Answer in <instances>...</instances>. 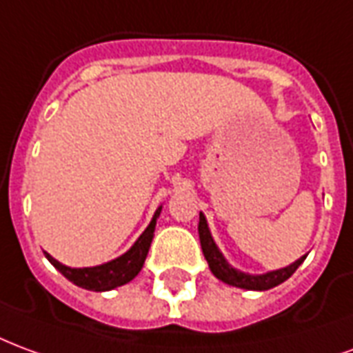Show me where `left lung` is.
<instances>
[{"label":"left lung","mask_w":353,"mask_h":353,"mask_svg":"<svg viewBox=\"0 0 353 353\" xmlns=\"http://www.w3.org/2000/svg\"><path fill=\"white\" fill-rule=\"evenodd\" d=\"M199 241H201V248L203 254H205V259H207L208 267H210V271L214 274L216 279L222 280L225 284L235 285V288H243V290H256V292H265V290H271L274 285L282 284L285 280L292 276L293 272L297 271V267H299L307 256H303L299 258L295 263L288 265L284 269H279V271H271V272H265V274H248V272L243 271H236L233 269L225 258L222 256V252L218 250V246H216L214 239L210 235V231H208L207 220H205V216L203 212L199 214Z\"/></svg>","instance_id":"8db88e82"}]
</instances>
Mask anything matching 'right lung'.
Here are the masks:
<instances>
[{"instance_id":"right-lung-1","label":"right lung","mask_w":353,"mask_h":353,"mask_svg":"<svg viewBox=\"0 0 353 353\" xmlns=\"http://www.w3.org/2000/svg\"><path fill=\"white\" fill-rule=\"evenodd\" d=\"M159 212H161V207L154 212L152 222L143 231V235L139 236L137 243L133 244L125 254H122L120 258L112 259L109 263L97 265V267L73 269V267H68V265H61L60 261H56L50 254H45V256L65 279L71 280L73 284L81 285L84 290H90V292H109V290H114L118 285L131 282L137 276L139 271L143 269L146 256H148L152 239H154V230H156V220H158Z\"/></svg>"}]
</instances>
